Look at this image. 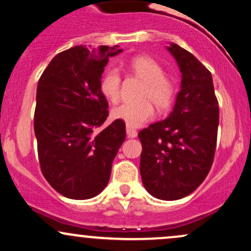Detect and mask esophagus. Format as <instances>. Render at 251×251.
<instances>
[{
  "label": "esophagus",
  "mask_w": 251,
  "mask_h": 251,
  "mask_svg": "<svg viewBox=\"0 0 251 251\" xmlns=\"http://www.w3.org/2000/svg\"><path fill=\"white\" fill-rule=\"evenodd\" d=\"M126 133H127V135L129 138H135L138 135V132L137 129L131 127V126H126Z\"/></svg>",
  "instance_id": "34e87169"
}]
</instances>
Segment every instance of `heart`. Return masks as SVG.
Masks as SVG:
<instances>
[{
	"label": "heart",
	"instance_id": "heart-1",
	"mask_svg": "<svg viewBox=\"0 0 251 251\" xmlns=\"http://www.w3.org/2000/svg\"><path fill=\"white\" fill-rule=\"evenodd\" d=\"M128 70L145 81L139 101L124 102L112 109V118L131 127H139L154 116V107L168 111L175 101L177 85L165 75L163 66L148 55H137L127 63ZM100 92L108 101L117 102L122 93V76L117 70H108L100 79Z\"/></svg>",
	"mask_w": 251,
	"mask_h": 251
}]
</instances>
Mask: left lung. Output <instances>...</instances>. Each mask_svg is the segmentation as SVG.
<instances>
[{"label":"left lung","mask_w":251,"mask_h":251,"mask_svg":"<svg viewBox=\"0 0 251 251\" xmlns=\"http://www.w3.org/2000/svg\"><path fill=\"white\" fill-rule=\"evenodd\" d=\"M168 50L179 66L180 92L169 118L138 137L144 186L158 200L176 201L194 192L211 169L220 109L208 68L176 43Z\"/></svg>","instance_id":"1"}]
</instances>
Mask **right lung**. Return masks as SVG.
<instances>
[{
    "label": "right lung",
    "mask_w": 251,
    "mask_h": 251,
    "mask_svg": "<svg viewBox=\"0 0 251 251\" xmlns=\"http://www.w3.org/2000/svg\"><path fill=\"white\" fill-rule=\"evenodd\" d=\"M122 50L75 46L57 54L37 83L34 131L40 168L51 188L67 198L99 195L125 140V123L119 120L94 134L108 117L101 74L108 57Z\"/></svg>",
    "instance_id": "obj_1"
}]
</instances>
